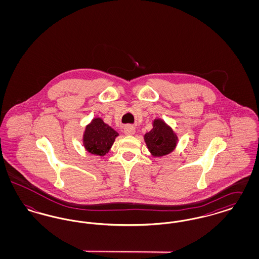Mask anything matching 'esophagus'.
<instances>
[{
  "label": "esophagus",
  "instance_id": "esophagus-1",
  "mask_svg": "<svg viewBox=\"0 0 259 259\" xmlns=\"http://www.w3.org/2000/svg\"><path fill=\"white\" fill-rule=\"evenodd\" d=\"M135 127L132 126V125H127V126L124 128V133H125V135H134V134H135Z\"/></svg>",
  "mask_w": 259,
  "mask_h": 259
}]
</instances>
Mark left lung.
I'll list each match as a JSON object with an SVG mask.
<instances>
[{
	"label": "left lung",
	"instance_id": "1",
	"mask_svg": "<svg viewBox=\"0 0 259 259\" xmlns=\"http://www.w3.org/2000/svg\"><path fill=\"white\" fill-rule=\"evenodd\" d=\"M152 126L153 128L144 137L150 154L153 157H161L171 153L179 142L176 132L161 118H155Z\"/></svg>",
	"mask_w": 259,
	"mask_h": 259
}]
</instances>
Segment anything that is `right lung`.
<instances>
[{"label": "right lung", "mask_w": 259, "mask_h": 259, "mask_svg": "<svg viewBox=\"0 0 259 259\" xmlns=\"http://www.w3.org/2000/svg\"><path fill=\"white\" fill-rule=\"evenodd\" d=\"M117 136L119 134L101 117H94L85 126L82 144L89 153L102 157L110 151Z\"/></svg>", "instance_id": "obj_1"}]
</instances>
